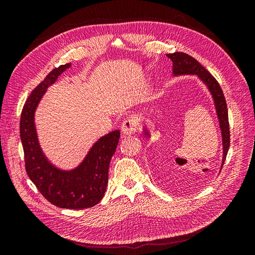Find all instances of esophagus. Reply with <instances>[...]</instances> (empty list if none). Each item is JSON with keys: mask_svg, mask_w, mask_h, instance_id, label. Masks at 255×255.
Returning <instances> with one entry per match:
<instances>
[{"mask_svg": "<svg viewBox=\"0 0 255 255\" xmlns=\"http://www.w3.org/2000/svg\"><path fill=\"white\" fill-rule=\"evenodd\" d=\"M137 120L135 118H129L122 122L121 125V133L123 136L133 135L137 130Z\"/></svg>", "mask_w": 255, "mask_h": 255, "instance_id": "obj_1", "label": "esophagus"}]
</instances>
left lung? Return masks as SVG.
Wrapping results in <instances>:
<instances>
[{
  "label": "left lung",
  "instance_id": "1",
  "mask_svg": "<svg viewBox=\"0 0 255 255\" xmlns=\"http://www.w3.org/2000/svg\"><path fill=\"white\" fill-rule=\"evenodd\" d=\"M167 56L172 60V70L174 75L183 74H195L201 80L211 91L212 97L215 102L216 112L219 119V125L222 135V145H223V157L221 168L225 164L227 154L230 148V126H229V116L228 106L225 99V95L220 87L219 83L216 81L214 76L208 72L206 69L199 63L197 59L183 52H175L172 54H167ZM145 135L149 136V133L144 128Z\"/></svg>",
  "mask_w": 255,
  "mask_h": 255
}]
</instances>
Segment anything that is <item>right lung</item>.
<instances>
[{
	"instance_id": "1",
	"label": "right lung",
	"mask_w": 255,
	"mask_h": 255,
	"mask_svg": "<svg viewBox=\"0 0 255 255\" xmlns=\"http://www.w3.org/2000/svg\"><path fill=\"white\" fill-rule=\"evenodd\" d=\"M70 66L66 64L53 69L29 95L21 113L20 137L26 173L40 194L60 208L82 210L98 204L105 194L109 167L119 142L120 130H113L100 138L81 165L72 170H60L44 156L37 138L35 111L47 88Z\"/></svg>"
}]
</instances>
